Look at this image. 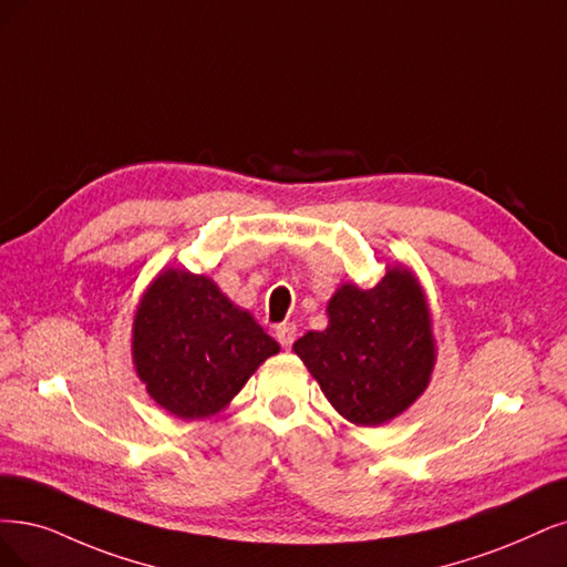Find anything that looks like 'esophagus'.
Listing matches in <instances>:
<instances>
[{"mask_svg":"<svg viewBox=\"0 0 567 567\" xmlns=\"http://www.w3.org/2000/svg\"><path fill=\"white\" fill-rule=\"evenodd\" d=\"M276 339L282 348H291V343L297 341V324L291 322H282L276 327Z\"/></svg>","mask_w":567,"mask_h":567,"instance_id":"34e87169","label":"esophagus"}]
</instances>
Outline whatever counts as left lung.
Here are the masks:
<instances>
[{
	"label": "left lung",
	"mask_w": 567,
	"mask_h": 567,
	"mask_svg": "<svg viewBox=\"0 0 567 567\" xmlns=\"http://www.w3.org/2000/svg\"><path fill=\"white\" fill-rule=\"evenodd\" d=\"M327 316V329L308 331L295 352L346 421L383 425L425 392L436 350L423 287L411 270L392 266L371 289L341 285Z\"/></svg>",
	"instance_id": "obj_1"
}]
</instances>
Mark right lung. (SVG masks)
I'll list each match as a JSON object with an SVG mask.
<instances>
[{
	"mask_svg": "<svg viewBox=\"0 0 567 567\" xmlns=\"http://www.w3.org/2000/svg\"><path fill=\"white\" fill-rule=\"evenodd\" d=\"M280 346L219 287L167 268L133 322V362L152 400L184 421L219 413Z\"/></svg>",
	"mask_w": 567,
	"mask_h": 567,
	"instance_id": "right-lung-1",
	"label": "right lung"
}]
</instances>
